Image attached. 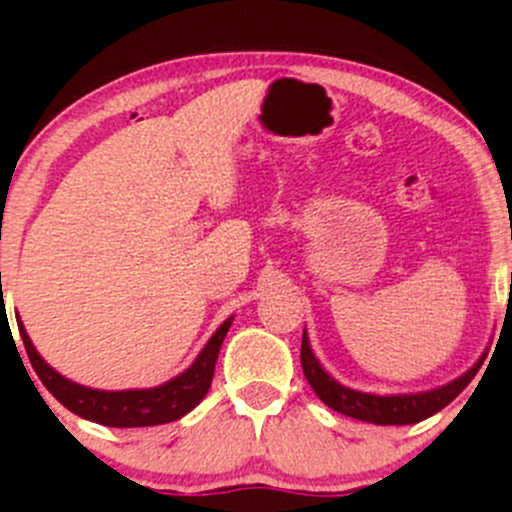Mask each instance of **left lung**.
<instances>
[{
	"label": "left lung",
	"instance_id": "8db88e82",
	"mask_svg": "<svg viewBox=\"0 0 512 512\" xmlns=\"http://www.w3.org/2000/svg\"><path fill=\"white\" fill-rule=\"evenodd\" d=\"M302 369L307 376L309 386L314 394L329 406V409L339 411L344 416L359 418V421L376 423V426H409V423H418L423 418L438 414L446 409L476 376L483 361H478L471 371L458 376L451 384L441 386V389L426 391V394H406V396H374V394H361V391L347 389V386L337 384L327 371L322 369L317 359H314L312 349H309L307 334H302Z\"/></svg>",
	"mask_w": 512,
	"mask_h": 512
}]
</instances>
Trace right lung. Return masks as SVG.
Instances as JSON below:
<instances>
[{"mask_svg":"<svg viewBox=\"0 0 512 512\" xmlns=\"http://www.w3.org/2000/svg\"><path fill=\"white\" fill-rule=\"evenodd\" d=\"M232 317L225 319L218 327V332L210 337L203 352L193 361L188 371L175 376L168 384L156 386V389H136V391H96L86 389V386L74 384V381L64 379L56 374L39 354H36L32 339L24 332L22 322H19V334H22L24 349H27L29 361H32L36 376L41 384L49 389V394L56 401L74 411L76 416L89 418V421L101 423V426L113 428H138V426H158V423L178 421L188 411H193L200 401L208 394L210 384H213L215 361H218L223 339L230 329Z\"/></svg>","mask_w":512,"mask_h":512,"instance_id":"add662e5","label":"right lung"}]
</instances>
